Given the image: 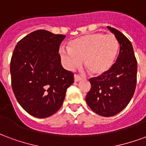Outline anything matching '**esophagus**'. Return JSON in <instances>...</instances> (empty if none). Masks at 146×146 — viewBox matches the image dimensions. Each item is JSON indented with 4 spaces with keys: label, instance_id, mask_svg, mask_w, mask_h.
<instances>
[{
    "label": "esophagus",
    "instance_id": "esophagus-1",
    "mask_svg": "<svg viewBox=\"0 0 146 146\" xmlns=\"http://www.w3.org/2000/svg\"><path fill=\"white\" fill-rule=\"evenodd\" d=\"M81 79H82L81 76H80V75H78V74H75V75H74V80H75V82L80 81Z\"/></svg>",
    "mask_w": 146,
    "mask_h": 146
}]
</instances>
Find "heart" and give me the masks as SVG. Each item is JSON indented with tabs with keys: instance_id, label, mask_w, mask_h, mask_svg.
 I'll return each instance as SVG.
<instances>
[{
	"instance_id": "heart-1",
	"label": "heart",
	"mask_w": 146,
	"mask_h": 146,
	"mask_svg": "<svg viewBox=\"0 0 146 146\" xmlns=\"http://www.w3.org/2000/svg\"><path fill=\"white\" fill-rule=\"evenodd\" d=\"M119 51V43L113 34L94 33L86 34L69 43V49L61 48L62 62L73 70L84 61V65L93 76L104 74L113 67Z\"/></svg>"
}]
</instances>
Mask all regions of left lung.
<instances>
[{
	"label": "left lung",
	"mask_w": 146,
	"mask_h": 146,
	"mask_svg": "<svg viewBox=\"0 0 146 146\" xmlns=\"http://www.w3.org/2000/svg\"><path fill=\"white\" fill-rule=\"evenodd\" d=\"M119 44L116 62L108 72L89 79L91 90L86 96L88 106L102 116H114L128 105L137 82V60L131 41L121 32L107 27Z\"/></svg>",
	"instance_id": "1"
}]
</instances>
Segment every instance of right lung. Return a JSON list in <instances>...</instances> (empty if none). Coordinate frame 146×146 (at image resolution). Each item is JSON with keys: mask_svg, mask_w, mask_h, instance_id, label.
<instances>
[{"mask_svg": "<svg viewBox=\"0 0 146 146\" xmlns=\"http://www.w3.org/2000/svg\"><path fill=\"white\" fill-rule=\"evenodd\" d=\"M65 35L39 30L17 43L10 64L11 87L24 110L37 118L53 115L63 103L73 73L61 64Z\"/></svg>", "mask_w": 146, "mask_h": 146, "instance_id": "right-lung-1", "label": "right lung"}]
</instances>
